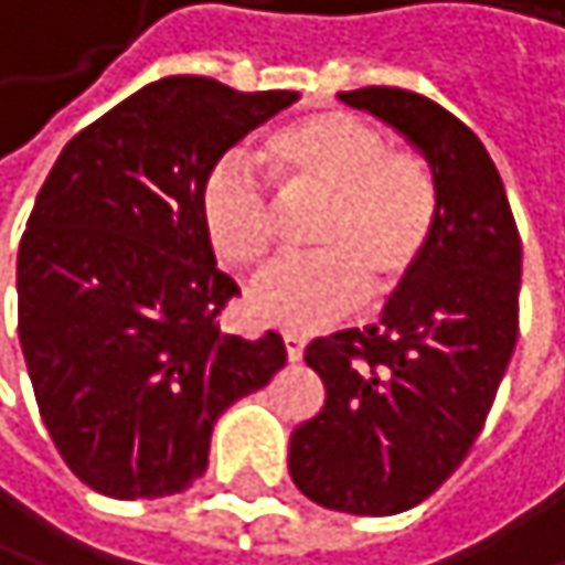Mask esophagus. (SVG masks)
Instances as JSON below:
<instances>
[{"instance_id":"1","label":"esophagus","mask_w":565,"mask_h":565,"mask_svg":"<svg viewBox=\"0 0 565 565\" xmlns=\"http://www.w3.org/2000/svg\"><path fill=\"white\" fill-rule=\"evenodd\" d=\"M285 351H288V361H291V364H298V361L305 358V338L288 331V334H285Z\"/></svg>"}]
</instances>
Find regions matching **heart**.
<instances>
[{"label":"heart","instance_id":"b5f03b06","mask_svg":"<svg viewBox=\"0 0 565 565\" xmlns=\"http://www.w3.org/2000/svg\"><path fill=\"white\" fill-rule=\"evenodd\" d=\"M277 198L318 204L305 264L254 280L244 308L254 321L311 331L351 315L364 295L387 298L420 270L440 214L430 164L348 111H311L267 135L257 151ZM198 221L221 267L260 270L277 241L267 191L234 161H217L198 188Z\"/></svg>","mask_w":565,"mask_h":565}]
</instances>
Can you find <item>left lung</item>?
Returning a JSON list of instances; mask_svg holds the SVG:
<instances>
[{"label": "left lung", "instance_id": "obj_1", "mask_svg": "<svg viewBox=\"0 0 565 565\" xmlns=\"http://www.w3.org/2000/svg\"><path fill=\"white\" fill-rule=\"evenodd\" d=\"M427 158L440 214L420 270L381 324L308 344L328 387L291 434L288 470L318 507L394 516L424 503L480 437L520 334V231L483 141L444 105L371 85L341 92Z\"/></svg>", "mask_w": 565, "mask_h": 565}]
</instances>
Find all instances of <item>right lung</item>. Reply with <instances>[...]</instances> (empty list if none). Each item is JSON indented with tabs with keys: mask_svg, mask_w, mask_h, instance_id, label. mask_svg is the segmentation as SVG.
I'll return each instance as SVG.
<instances>
[{
	"mask_svg": "<svg viewBox=\"0 0 565 565\" xmlns=\"http://www.w3.org/2000/svg\"><path fill=\"white\" fill-rule=\"evenodd\" d=\"M291 102L168 75L52 164L19 244V344L55 450L95 493H181L207 470L217 417L285 367L280 334L217 328L241 291L204 241L198 188Z\"/></svg>",
	"mask_w": 565,
	"mask_h": 565,
	"instance_id": "obj_1",
	"label": "right lung"
}]
</instances>
